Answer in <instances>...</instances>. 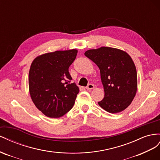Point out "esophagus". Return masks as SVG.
<instances>
[{"instance_id": "obj_1", "label": "esophagus", "mask_w": 160, "mask_h": 160, "mask_svg": "<svg viewBox=\"0 0 160 160\" xmlns=\"http://www.w3.org/2000/svg\"><path fill=\"white\" fill-rule=\"evenodd\" d=\"M86 88L87 90H92L94 88V85L92 84H89L87 86H86Z\"/></svg>"}]
</instances>
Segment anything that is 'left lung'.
<instances>
[{
    "label": "left lung",
    "instance_id": "obj_1",
    "mask_svg": "<svg viewBox=\"0 0 160 160\" xmlns=\"http://www.w3.org/2000/svg\"><path fill=\"white\" fill-rule=\"evenodd\" d=\"M85 56L99 68L104 87V98L99 106L110 113H118L128 107L138 89L135 63L121 49L101 47L87 50Z\"/></svg>",
    "mask_w": 160,
    "mask_h": 160
}]
</instances>
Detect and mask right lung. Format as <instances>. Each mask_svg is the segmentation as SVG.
Returning <instances> with one entry per match:
<instances>
[{
    "instance_id": "add662e5",
    "label": "right lung",
    "mask_w": 160,
    "mask_h": 160,
    "mask_svg": "<svg viewBox=\"0 0 160 160\" xmlns=\"http://www.w3.org/2000/svg\"><path fill=\"white\" fill-rule=\"evenodd\" d=\"M77 49L56 51L36 57L29 72L32 101L45 116L59 118L73 107L79 88L70 83L68 68L76 59Z\"/></svg>"
}]
</instances>
